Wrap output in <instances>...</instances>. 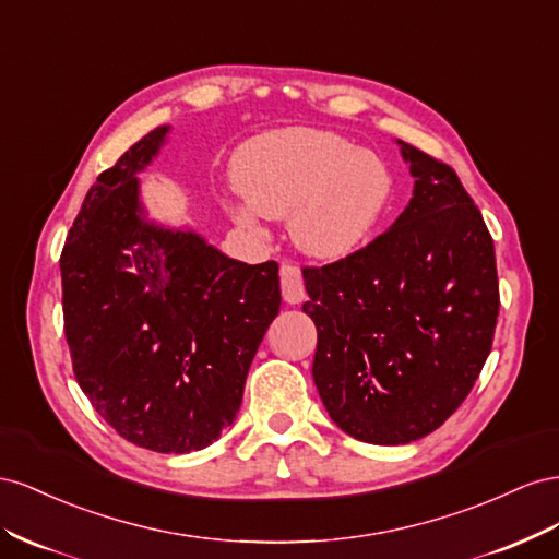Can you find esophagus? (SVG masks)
Returning a JSON list of instances; mask_svg holds the SVG:
<instances>
[{
    "label": "esophagus",
    "instance_id": "esophagus-1",
    "mask_svg": "<svg viewBox=\"0 0 559 559\" xmlns=\"http://www.w3.org/2000/svg\"><path fill=\"white\" fill-rule=\"evenodd\" d=\"M281 290L283 299L288 305H301L305 301V278H301V271L295 264H283L281 266Z\"/></svg>",
    "mask_w": 559,
    "mask_h": 559
}]
</instances>
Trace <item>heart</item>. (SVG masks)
<instances>
[{"mask_svg":"<svg viewBox=\"0 0 559 559\" xmlns=\"http://www.w3.org/2000/svg\"><path fill=\"white\" fill-rule=\"evenodd\" d=\"M243 201H227L238 227L262 231L260 215L290 217L295 246L316 260H344L370 241L391 201V173L337 133L281 129L234 158Z\"/></svg>","mask_w":559,"mask_h":559,"instance_id":"heart-1","label":"heart"}]
</instances>
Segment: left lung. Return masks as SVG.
Returning a JSON list of instances; mask_svg holds the SVG:
<instances>
[{"label": "left lung", "mask_w": 559, "mask_h": 559, "mask_svg": "<svg viewBox=\"0 0 559 559\" xmlns=\"http://www.w3.org/2000/svg\"><path fill=\"white\" fill-rule=\"evenodd\" d=\"M414 178L389 231L328 266H307L318 330L313 381L344 433L407 444L466 401L499 316L493 241L456 173L397 140Z\"/></svg>", "instance_id": "8db88e82"}]
</instances>
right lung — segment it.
<instances>
[{
	"label": "right lung",
	"mask_w": 559,
	"mask_h": 559,
	"mask_svg": "<svg viewBox=\"0 0 559 559\" xmlns=\"http://www.w3.org/2000/svg\"><path fill=\"white\" fill-rule=\"evenodd\" d=\"M168 133L138 140L88 189L60 254L62 316L95 412L138 448L187 454L234 424L281 281L276 262L231 260L147 217L138 173Z\"/></svg>",
	"instance_id": "1"
}]
</instances>
